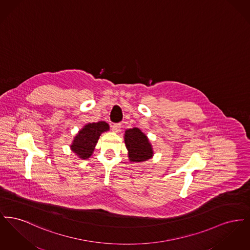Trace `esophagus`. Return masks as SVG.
Segmentation results:
<instances>
[{
    "label": "esophagus",
    "mask_w": 250,
    "mask_h": 250,
    "mask_svg": "<svg viewBox=\"0 0 250 250\" xmlns=\"http://www.w3.org/2000/svg\"><path fill=\"white\" fill-rule=\"evenodd\" d=\"M111 129L113 132L115 133H118L121 130V124H114L112 126H111Z\"/></svg>",
    "instance_id": "1"
}]
</instances>
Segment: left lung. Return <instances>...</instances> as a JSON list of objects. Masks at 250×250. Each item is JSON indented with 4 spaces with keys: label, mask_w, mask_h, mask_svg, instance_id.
I'll return each instance as SVG.
<instances>
[{
    "label": "left lung",
    "mask_w": 250,
    "mask_h": 250,
    "mask_svg": "<svg viewBox=\"0 0 250 250\" xmlns=\"http://www.w3.org/2000/svg\"><path fill=\"white\" fill-rule=\"evenodd\" d=\"M124 139L130 162L142 163L153 158V146L148 137L140 128L134 127L126 129Z\"/></svg>",
    "instance_id": "left-lung-1"
}]
</instances>
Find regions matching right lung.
Masks as SVG:
<instances>
[{
  "label": "right lung",
  "mask_w": 250,
  "mask_h": 250,
  "mask_svg": "<svg viewBox=\"0 0 250 250\" xmlns=\"http://www.w3.org/2000/svg\"><path fill=\"white\" fill-rule=\"evenodd\" d=\"M108 130L109 125L104 121L85 125L73 139L70 145L72 152L82 160L88 159L93 155L101 134Z\"/></svg>",
  "instance_id": "1"
}]
</instances>
